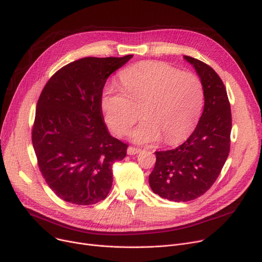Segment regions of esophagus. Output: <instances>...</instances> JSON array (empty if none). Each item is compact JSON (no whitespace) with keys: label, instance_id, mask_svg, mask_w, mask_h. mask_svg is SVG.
Wrapping results in <instances>:
<instances>
[{"label":"esophagus","instance_id":"34e87169","mask_svg":"<svg viewBox=\"0 0 262 262\" xmlns=\"http://www.w3.org/2000/svg\"><path fill=\"white\" fill-rule=\"evenodd\" d=\"M140 152H141V149L138 148V147L129 146V147L127 148V154H128V155H136V154H138V153H140Z\"/></svg>","mask_w":262,"mask_h":262}]
</instances>
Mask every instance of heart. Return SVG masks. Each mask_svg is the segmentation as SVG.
<instances>
[{
	"instance_id": "heart-1",
	"label": "heart",
	"mask_w": 262,
	"mask_h": 262,
	"mask_svg": "<svg viewBox=\"0 0 262 262\" xmlns=\"http://www.w3.org/2000/svg\"><path fill=\"white\" fill-rule=\"evenodd\" d=\"M122 87L110 84L104 89L102 108L108 125L125 135L140 118L144 120L132 133L136 143L163 138L168 144L183 141L193 130L205 101L200 77L161 61H144L120 73Z\"/></svg>"
}]
</instances>
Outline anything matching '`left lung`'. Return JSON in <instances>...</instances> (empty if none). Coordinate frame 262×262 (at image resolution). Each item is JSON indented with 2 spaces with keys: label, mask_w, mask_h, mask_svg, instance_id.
<instances>
[{
  "label": "left lung",
  "mask_w": 262,
  "mask_h": 262,
  "mask_svg": "<svg viewBox=\"0 0 262 262\" xmlns=\"http://www.w3.org/2000/svg\"><path fill=\"white\" fill-rule=\"evenodd\" d=\"M184 58L194 67L203 82V114L182 145L155 152L156 163L148 176L154 193L173 202L195 200L209 190L230 148L231 112L222 79L210 66L190 56Z\"/></svg>",
  "instance_id": "1"
}]
</instances>
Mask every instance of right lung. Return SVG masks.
<instances>
[{"instance_id": "add662e5", "label": "right lung", "mask_w": 262, "mask_h": 262, "mask_svg": "<svg viewBox=\"0 0 262 262\" xmlns=\"http://www.w3.org/2000/svg\"><path fill=\"white\" fill-rule=\"evenodd\" d=\"M133 55L85 57L62 67L46 84L37 103L32 141L49 187L75 205L103 201L113 186V164L127 144L108 133L102 93L108 76Z\"/></svg>"}]
</instances>
